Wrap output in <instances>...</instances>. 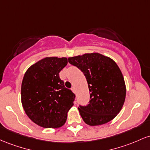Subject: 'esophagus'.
Segmentation results:
<instances>
[{
    "label": "esophagus",
    "instance_id": "1",
    "mask_svg": "<svg viewBox=\"0 0 150 150\" xmlns=\"http://www.w3.org/2000/svg\"><path fill=\"white\" fill-rule=\"evenodd\" d=\"M71 90L73 91V93H75H75H76V91H75V87H72Z\"/></svg>",
    "mask_w": 150,
    "mask_h": 150
}]
</instances>
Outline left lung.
Segmentation results:
<instances>
[{
  "mask_svg": "<svg viewBox=\"0 0 150 150\" xmlns=\"http://www.w3.org/2000/svg\"><path fill=\"white\" fill-rule=\"evenodd\" d=\"M87 79L90 100L78 107L86 124L101 125L111 121L121 110L126 96L123 74L116 62L99 53H85L68 58Z\"/></svg>",
  "mask_w": 150,
  "mask_h": 150,
  "instance_id": "left-lung-1",
  "label": "left lung"
}]
</instances>
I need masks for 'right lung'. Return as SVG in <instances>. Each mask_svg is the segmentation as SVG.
<instances>
[{
    "instance_id": "obj_1",
    "label": "right lung",
    "mask_w": 150,
    "mask_h": 150,
    "mask_svg": "<svg viewBox=\"0 0 150 150\" xmlns=\"http://www.w3.org/2000/svg\"><path fill=\"white\" fill-rule=\"evenodd\" d=\"M68 64L65 57H46L32 65L24 75L21 101L27 116L45 128H58L67 120L75 95L65 88L59 73Z\"/></svg>"
}]
</instances>
